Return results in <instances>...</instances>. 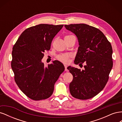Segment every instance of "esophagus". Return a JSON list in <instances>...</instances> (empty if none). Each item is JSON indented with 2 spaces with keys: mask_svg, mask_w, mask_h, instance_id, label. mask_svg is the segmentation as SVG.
Returning <instances> with one entry per match:
<instances>
[{
  "mask_svg": "<svg viewBox=\"0 0 122 122\" xmlns=\"http://www.w3.org/2000/svg\"><path fill=\"white\" fill-rule=\"evenodd\" d=\"M64 66H65V71H68V69H67V66L66 65H64Z\"/></svg>",
  "mask_w": 122,
  "mask_h": 122,
  "instance_id": "esophagus-1",
  "label": "esophagus"
}]
</instances>
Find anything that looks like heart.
Wrapping results in <instances>:
<instances>
[{
    "label": "heart",
    "instance_id": "b5f03b06",
    "mask_svg": "<svg viewBox=\"0 0 122 122\" xmlns=\"http://www.w3.org/2000/svg\"><path fill=\"white\" fill-rule=\"evenodd\" d=\"M72 35H67L65 36V39L69 37L70 36H71ZM71 56V55L70 54H61L60 55H58L57 56V59L62 62H64V63H67L69 61V58Z\"/></svg>",
    "mask_w": 122,
    "mask_h": 122
}]
</instances>
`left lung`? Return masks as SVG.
<instances>
[{
  "mask_svg": "<svg viewBox=\"0 0 122 122\" xmlns=\"http://www.w3.org/2000/svg\"><path fill=\"white\" fill-rule=\"evenodd\" d=\"M78 39L79 47L74 63L82 65L84 70L69 66L73 77L70 92L73 97L80 100L91 99L98 94L108 81L112 68L111 44L99 29L86 24L65 25Z\"/></svg>",
  "mask_w": 122,
  "mask_h": 122,
  "instance_id": "left-lung-1",
  "label": "left lung"
}]
</instances>
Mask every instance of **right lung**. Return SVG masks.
<instances>
[{"label": "right lung", "instance_id": "right-lung-1", "mask_svg": "<svg viewBox=\"0 0 122 122\" xmlns=\"http://www.w3.org/2000/svg\"><path fill=\"white\" fill-rule=\"evenodd\" d=\"M64 25L41 24L27 28L14 45L11 67L15 81L23 93L34 100L48 98L65 67L55 61L45 67L42 59Z\"/></svg>", "mask_w": 122, "mask_h": 122}]
</instances>
